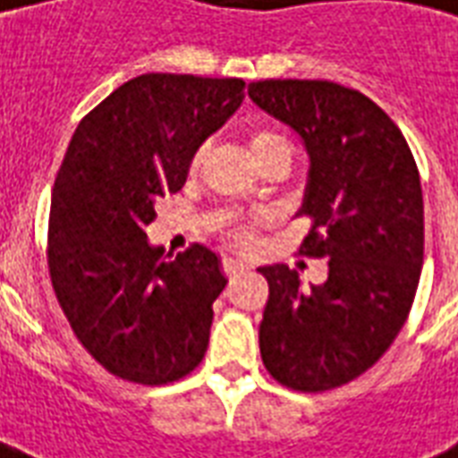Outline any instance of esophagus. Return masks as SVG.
Instances as JSON below:
<instances>
[{
  "mask_svg": "<svg viewBox=\"0 0 458 458\" xmlns=\"http://www.w3.org/2000/svg\"><path fill=\"white\" fill-rule=\"evenodd\" d=\"M245 269L247 264L242 262V259H230V257L223 259V274H225V276H235V274L245 272Z\"/></svg>",
  "mask_w": 458,
  "mask_h": 458,
  "instance_id": "esophagus-1",
  "label": "esophagus"
}]
</instances>
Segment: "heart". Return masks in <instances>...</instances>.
<instances>
[{"label":"heart","instance_id":"b5f03b06","mask_svg":"<svg viewBox=\"0 0 458 458\" xmlns=\"http://www.w3.org/2000/svg\"><path fill=\"white\" fill-rule=\"evenodd\" d=\"M247 150H250V157L255 160V165H264V162L274 160V157H291V143L281 133L272 131V128H264V125H257L247 133ZM203 162V150H196L189 160V177H196L199 169H201ZM255 228V223H235L230 228L228 238L233 245H245L250 240V233Z\"/></svg>","mask_w":458,"mask_h":458}]
</instances>
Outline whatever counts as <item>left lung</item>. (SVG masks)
I'll list each match as a JSON object with an SVG mask.
<instances>
[{
	"instance_id": "1",
	"label": "left lung",
	"mask_w": 458,
	"mask_h": 458,
	"mask_svg": "<svg viewBox=\"0 0 458 458\" xmlns=\"http://www.w3.org/2000/svg\"><path fill=\"white\" fill-rule=\"evenodd\" d=\"M247 94L306 145L301 255L330 259L327 279L310 289L286 264L259 269L269 284L262 361L286 388L330 391L374 367L408 320L425 257L418 165L401 128L361 91L262 80Z\"/></svg>"
}]
</instances>
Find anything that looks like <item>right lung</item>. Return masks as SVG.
<instances>
[{
  "instance_id": "right-lung-1",
  "label": "right lung",
  "mask_w": 458,
  "mask_h": 458,
  "mask_svg": "<svg viewBox=\"0 0 458 458\" xmlns=\"http://www.w3.org/2000/svg\"><path fill=\"white\" fill-rule=\"evenodd\" d=\"M245 99L238 77H133L80 121L53 186L48 269L82 347L123 381L172 384L201 364L218 257L148 242L155 203L184 186L199 145Z\"/></svg>"
}]
</instances>
